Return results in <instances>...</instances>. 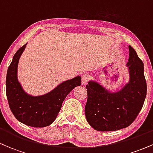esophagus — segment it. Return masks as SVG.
Listing matches in <instances>:
<instances>
[{
	"mask_svg": "<svg viewBox=\"0 0 153 153\" xmlns=\"http://www.w3.org/2000/svg\"><path fill=\"white\" fill-rule=\"evenodd\" d=\"M89 79V75L88 74H83L82 75V78H81V82L82 85H85L87 83L88 80Z\"/></svg>",
	"mask_w": 153,
	"mask_h": 153,
	"instance_id": "34e87169",
	"label": "esophagus"
}]
</instances>
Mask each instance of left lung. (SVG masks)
<instances>
[{
    "mask_svg": "<svg viewBox=\"0 0 153 153\" xmlns=\"http://www.w3.org/2000/svg\"><path fill=\"white\" fill-rule=\"evenodd\" d=\"M129 81L119 92L110 93L98 82L86 85L85 114L88 124L97 131H116L129 127L143 108L147 94L144 65L129 46Z\"/></svg>",
    "mask_w": 153,
    "mask_h": 153,
    "instance_id": "left-lung-1",
    "label": "left lung"
}]
</instances>
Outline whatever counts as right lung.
I'll use <instances>...</instances> for the list:
<instances>
[{
	"mask_svg": "<svg viewBox=\"0 0 153 153\" xmlns=\"http://www.w3.org/2000/svg\"><path fill=\"white\" fill-rule=\"evenodd\" d=\"M26 45L16 52L8 68L6 80L7 99L10 111L19 122L32 127H47L57 118L68 94L75 87L80 85L81 78L78 76L63 82L49 94L41 96L26 94L17 79L19 60Z\"/></svg>",
	"mask_w": 153,
	"mask_h": 153,
	"instance_id": "1",
	"label": "right lung"
}]
</instances>
